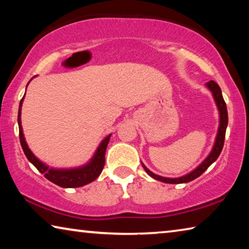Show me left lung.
Instances as JSON below:
<instances>
[{"label":"left lung","instance_id":"obj_1","mask_svg":"<svg viewBox=\"0 0 249 249\" xmlns=\"http://www.w3.org/2000/svg\"><path fill=\"white\" fill-rule=\"evenodd\" d=\"M206 86H208L209 89L212 91L213 96H214V99H215V102H216V105L218 107V111H220V126H218V133H217L215 144H214L212 151H211V154L208 156V158H206L204 161L196 168V170H193L192 172H190V174L185 175L183 177H180V178H163V177H160V176L153 174V172L147 169V168L142 165L144 169L146 170L147 174L151 177V178L159 180V181H162V182H166V183L190 182V181L195 180L196 178H197V177H200L202 174H203V172L208 169V168L218 158V156H220L221 151L223 149V146H224L226 127H227V123H229V115H227L226 103H225L224 99H223L221 88L218 87V84L214 81H210L206 83Z\"/></svg>","mask_w":249,"mask_h":249}]
</instances>
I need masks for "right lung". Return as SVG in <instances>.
Instances as JSON below:
<instances>
[{
	"mask_svg": "<svg viewBox=\"0 0 249 249\" xmlns=\"http://www.w3.org/2000/svg\"><path fill=\"white\" fill-rule=\"evenodd\" d=\"M24 99V98H23ZM23 99L20 100L19 108H18V129H19V141L20 145L25 156L27 159L31 161L34 166L37 168V170L41 172L45 176L46 179L52 181L53 183L59 185L62 188H78L86 185L88 183L94 181L100 176L101 172L103 170L104 163H105V150H107V144L111 138V135H108L101 142L98 150L94 155V157L92 158L91 161L88 165L75 168V169H53V168H49L48 166L44 165L40 160L37 159L35 156L33 155L31 149L28 148V146L25 142L22 124H20V107H22Z\"/></svg>",
	"mask_w": 249,
	"mask_h": 249,
	"instance_id": "add662e5",
	"label": "right lung"
}]
</instances>
